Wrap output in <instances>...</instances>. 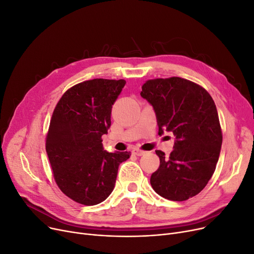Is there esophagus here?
Returning a JSON list of instances; mask_svg holds the SVG:
<instances>
[{
  "instance_id": "1",
  "label": "esophagus",
  "mask_w": 254,
  "mask_h": 254,
  "mask_svg": "<svg viewBox=\"0 0 254 254\" xmlns=\"http://www.w3.org/2000/svg\"><path fill=\"white\" fill-rule=\"evenodd\" d=\"M131 152H133L134 154H136V156H143V154H145L146 153V151H144V150H140V149H138V148H134L133 150H131Z\"/></svg>"
}]
</instances>
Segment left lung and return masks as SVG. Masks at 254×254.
<instances>
[{
    "instance_id": "obj_1",
    "label": "left lung",
    "mask_w": 254,
    "mask_h": 254,
    "mask_svg": "<svg viewBox=\"0 0 254 254\" xmlns=\"http://www.w3.org/2000/svg\"><path fill=\"white\" fill-rule=\"evenodd\" d=\"M141 96L156 113L159 135L173 133L170 156L156 150L160 167L150 176L152 189L173 201H184L203 190L216 169L222 145L216 105L212 96L189 80L172 76L148 80Z\"/></svg>"
}]
</instances>
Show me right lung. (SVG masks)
Returning a JSON list of instances; mask_svg holds the SVG:
<instances>
[{
    "mask_svg": "<svg viewBox=\"0 0 254 254\" xmlns=\"http://www.w3.org/2000/svg\"><path fill=\"white\" fill-rule=\"evenodd\" d=\"M125 80L94 79L66 91L55 108L46 150L59 189L84 205L103 202L112 193L119 164L129 152H108L102 136L111 127L112 106Z\"/></svg>",
    "mask_w": 254,
    "mask_h": 254,
    "instance_id": "right-lung-1",
    "label": "right lung"
}]
</instances>
